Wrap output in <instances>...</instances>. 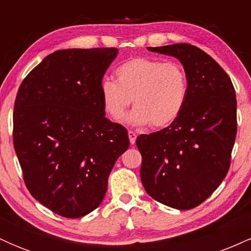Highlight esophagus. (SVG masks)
<instances>
[{"mask_svg": "<svg viewBox=\"0 0 251 251\" xmlns=\"http://www.w3.org/2000/svg\"><path fill=\"white\" fill-rule=\"evenodd\" d=\"M128 139H129V143H131L132 145H133V144L135 143V139H137V134H135L133 131H131V129L128 131Z\"/></svg>", "mask_w": 251, "mask_h": 251, "instance_id": "esophagus-1", "label": "esophagus"}]
</instances>
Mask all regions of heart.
<instances>
[{"instance_id":"b5f03b06","label":"heart","mask_w":251,"mask_h":251,"mask_svg":"<svg viewBox=\"0 0 251 251\" xmlns=\"http://www.w3.org/2000/svg\"><path fill=\"white\" fill-rule=\"evenodd\" d=\"M117 82L105 79L100 93L106 112L120 120L133 99L127 118L132 125L163 128L177 119L189 93L188 74L178 62L133 57L116 70Z\"/></svg>"}]
</instances>
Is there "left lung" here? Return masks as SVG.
I'll use <instances>...</instances> for the list:
<instances>
[{"mask_svg": "<svg viewBox=\"0 0 251 251\" xmlns=\"http://www.w3.org/2000/svg\"><path fill=\"white\" fill-rule=\"evenodd\" d=\"M149 50L177 57L189 80L185 106L171 125L135 140L140 178L153 200L194 209L220 186L229 171L237 132L235 88L209 54L189 43Z\"/></svg>", "mask_w": 251, "mask_h": 251, "instance_id": "8db88e82", "label": "left lung"}]
</instances>
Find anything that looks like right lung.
Wrapping results in <instances>:
<instances>
[{
  "label": "right lung",
  "instance_id": "add662e5",
  "mask_svg": "<svg viewBox=\"0 0 251 251\" xmlns=\"http://www.w3.org/2000/svg\"><path fill=\"white\" fill-rule=\"evenodd\" d=\"M117 48L61 50L25 77L13 114L14 148L28 191L79 218L100 205L127 129L105 117L100 85Z\"/></svg>",
  "mask_w": 251,
  "mask_h": 251
}]
</instances>
